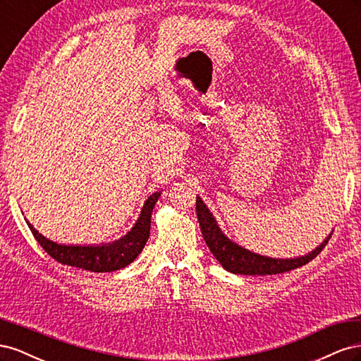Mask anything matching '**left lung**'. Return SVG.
Segmentation results:
<instances>
[{
  "mask_svg": "<svg viewBox=\"0 0 361 361\" xmlns=\"http://www.w3.org/2000/svg\"><path fill=\"white\" fill-rule=\"evenodd\" d=\"M195 211H197V218L204 243L209 247L211 253L216 257V260L220 262L226 271L241 276H271L300 268L305 264H309L312 259H314L321 253L333 233L331 232L326 236L324 239V243H321L319 247L312 250L309 255L290 259H276L253 253V251L238 245L232 239H228L221 232V228L218 227V223L212 212L207 209V206L203 203L200 197L195 200Z\"/></svg>",
  "mask_w": 361,
  "mask_h": 361,
  "instance_id": "8db88e82",
  "label": "left lung"
}]
</instances>
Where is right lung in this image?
Here are the masks:
<instances>
[{
    "instance_id": "obj_1",
    "label": "right lung",
    "mask_w": 361,
    "mask_h": 361,
    "mask_svg": "<svg viewBox=\"0 0 361 361\" xmlns=\"http://www.w3.org/2000/svg\"><path fill=\"white\" fill-rule=\"evenodd\" d=\"M161 191L149 195L145 202L138 220L134 227L114 243L99 245H66L54 243L36 231L30 221H27L31 233L47 253L63 265L76 267L92 272H111L122 269L137 259L145 248L150 235V216L155 203L158 202Z\"/></svg>"
}]
</instances>
